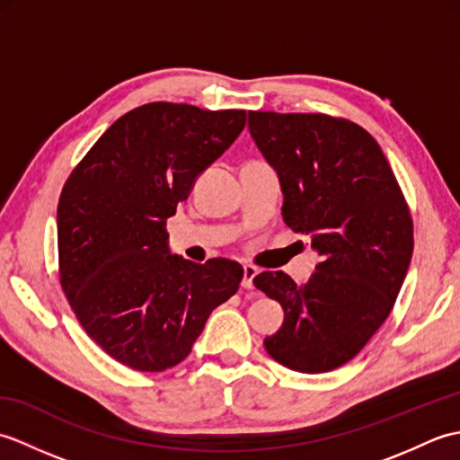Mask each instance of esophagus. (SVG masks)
Wrapping results in <instances>:
<instances>
[{
  "label": "esophagus",
  "instance_id": "34e87169",
  "mask_svg": "<svg viewBox=\"0 0 460 460\" xmlns=\"http://www.w3.org/2000/svg\"><path fill=\"white\" fill-rule=\"evenodd\" d=\"M257 272H259V270H257L255 267H252V265H245V267H243V282H241L243 288H252V287H255V282H252V280H255Z\"/></svg>",
  "mask_w": 460,
  "mask_h": 460
}]
</instances>
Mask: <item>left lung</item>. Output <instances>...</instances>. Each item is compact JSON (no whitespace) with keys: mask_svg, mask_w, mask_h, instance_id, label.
<instances>
[{"mask_svg":"<svg viewBox=\"0 0 460 460\" xmlns=\"http://www.w3.org/2000/svg\"><path fill=\"white\" fill-rule=\"evenodd\" d=\"M249 130L279 173L282 219L308 235L320 257L305 287L282 270L252 280L285 310L265 349L288 369L324 374L356 358L392 312L413 255L411 215L361 126L251 111Z\"/></svg>","mask_w":460,"mask_h":460,"instance_id":"left-lung-1","label":"left lung"}]
</instances>
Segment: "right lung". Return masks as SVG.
Instances as JSON below:
<instances>
[{
  "instance_id": "obj_1",
  "label": "right lung",
  "mask_w": 460,
  "mask_h": 460,
  "mask_svg": "<svg viewBox=\"0 0 460 460\" xmlns=\"http://www.w3.org/2000/svg\"><path fill=\"white\" fill-rule=\"evenodd\" d=\"M245 111L150 102L120 116L66 180L57 208L61 287L84 332L138 371L190 356L243 267L170 252L165 221L237 140Z\"/></svg>"
}]
</instances>
